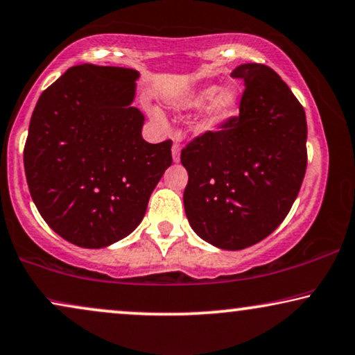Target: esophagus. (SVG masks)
Instances as JSON below:
<instances>
[{"label": "esophagus", "instance_id": "34e87169", "mask_svg": "<svg viewBox=\"0 0 355 355\" xmlns=\"http://www.w3.org/2000/svg\"><path fill=\"white\" fill-rule=\"evenodd\" d=\"M173 159L176 161V163L179 159H181V145H179V144L173 145Z\"/></svg>", "mask_w": 355, "mask_h": 355}]
</instances>
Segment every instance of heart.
<instances>
[{"label": "heart", "mask_w": 355, "mask_h": 355, "mask_svg": "<svg viewBox=\"0 0 355 355\" xmlns=\"http://www.w3.org/2000/svg\"><path fill=\"white\" fill-rule=\"evenodd\" d=\"M214 86L210 87H204V89L197 91V93L187 96V98L181 99L178 103V107L181 109H199L207 103L204 110H202L199 122H197V130L205 132L210 130V128L217 127L220 122H223L228 116H232L238 105V93L233 89V87H222L218 89V93L215 94ZM156 121H163L159 114H155Z\"/></svg>", "instance_id": "1"}]
</instances>
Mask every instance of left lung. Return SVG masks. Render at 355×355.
I'll use <instances>...</instances> for the list:
<instances>
[{
    "mask_svg": "<svg viewBox=\"0 0 355 355\" xmlns=\"http://www.w3.org/2000/svg\"><path fill=\"white\" fill-rule=\"evenodd\" d=\"M238 116L192 138L181 151L191 227L222 250L269 236L292 209L306 171L303 105L272 68L245 63Z\"/></svg>",
    "mask_w": 355,
    "mask_h": 355,
    "instance_id": "left-lung-1",
    "label": "left lung"
}]
</instances>
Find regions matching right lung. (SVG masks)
<instances>
[{
	"instance_id": "1",
	"label": "right lung",
	"mask_w": 355,
	"mask_h": 355,
	"mask_svg": "<svg viewBox=\"0 0 355 355\" xmlns=\"http://www.w3.org/2000/svg\"><path fill=\"white\" fill-rule=\"evenodd\" d=\"M138 71L76 65L40 94L24 145L32 200L55 233L104 248L138 227L156 184L171 166V140L141 138L130 107Z\"/></svg>"
}]
</instances>
